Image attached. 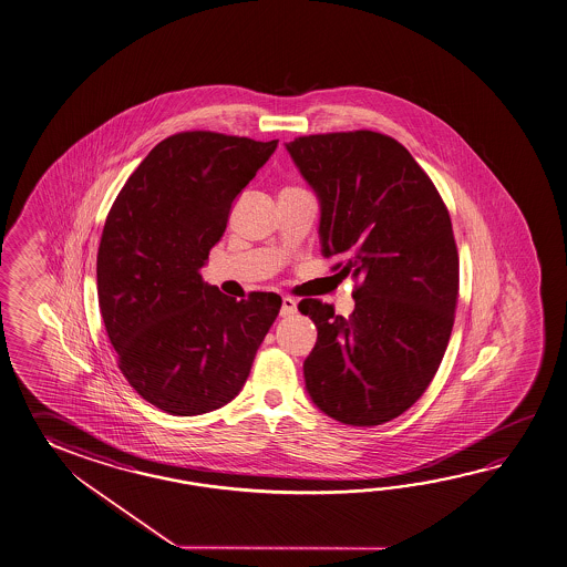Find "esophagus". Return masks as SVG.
<instances>
[{"label": "esophagus", "mask_w": 567, "mask_h": 567, "mask_svg": "<svg viewBox=\"0 0 567 567\" xmlns=\"http://www.w3.org/2000/svg\"><path fill=\"white\" fill-rule=\"evenodd\" d=\"M297 312V301L290 297H282V307H280V315L282 317H290Z\"/></svg>", "instance_id": "esophagus-1"}]
</instances>
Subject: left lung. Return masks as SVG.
I'll return each instance as SVG.
<instances>
[{
	"mask_svg": "<svg viewBox=\"0 0 567 567\" xmlns=\"http://www.w3.org/2000/svg\"><path fill=\"white\" fill-rule=\"evenodd\" d=\"M319 199V243L358 282L351 317L315 299L299 311L317 324L302 363L323 414L378 426L426 392L451 339L458 255L451 216L404 145L373 131L285 143Z\"/></svg>",
	"mask_w": 567,
	"mask_h": 567,
	"instance_id": "left-lung-1",
	"label": "left lung"
}]
</instances>
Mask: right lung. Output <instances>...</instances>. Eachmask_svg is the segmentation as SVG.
I'll return each instance as SVG.
<instances>
[{"label":"right lung","mask_w":567,"mask_h":567,"mask_svg":"<svg viewBox=\"0 0 567 567\" xmlns=\"http://www.w3.org/2000/svg\"><path fill=\"white\" fill-rule=\"evenodd\" d=\"M277 145L177 133L150 151L106 216L96 256L104 327L127 382L167 414L231 402L280 311L275 292L236 301L199 275Z\"/></svg>","instance_id":"obj_1"}]
</instances>
